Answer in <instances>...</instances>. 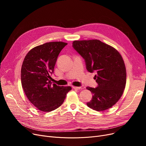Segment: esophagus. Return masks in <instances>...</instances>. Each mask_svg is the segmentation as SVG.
Returning <instances> with one entry per match:
<instances>
[{"mask_svg":"<svg viewBox=\"0 0 146 146\" xmlns=\"http://www.w3.org/2000/svg\"><path fill=\"white\" fill-rule=\"evenodd\" d=\"M74 89H76V90H79V89H80L81 88L80 87H78V86H73L72 87Z\"/></svg>","mask_w":146,"mask_h":146,"instance_id":"obj_1","label":"esophagus"}]
</instances>
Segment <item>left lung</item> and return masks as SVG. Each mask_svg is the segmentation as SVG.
I'll use <instances>...</instances> for the list:
<instances>
[{
	"instance_id": "left-lung-1",
	"label": "left lung",
	"mask_w": 146,
	"mask_h": 146,
	"mask_svg": "<svg viewBox=\"0 0 146 146\" xmlns=\"http://www.w3.org/2000/svg\"><path fill=\"white\" fill-rule=\"evenodd\" d=\"M73 47L85 60L88 72L96 73L94 79L98 87L86 88L93 94L87 105L97 111L111 108L122 96L126 85V68L120 53L98 40L74 41Z\"/></svg>"
}]
</instances>
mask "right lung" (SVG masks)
<instances>
[{
    "instance_id": "1",
    "label": "right lung",
    "mask_w": 146,
    "mask_h": 146,
    "mask_svg": "<svg viewBox=\"0 0 146 146\" xmlns=\"http://www.w3.org/2000/svg\"><path fill=\"white\" fill-rule=\"evenodd\" d=\"M67 43L46 42L31 50L25 57L21 67V83L24 92L36 108L50 112L63 104L70 86H60L51 82L59 53Z\"/></svg>"
}]
</instances>
